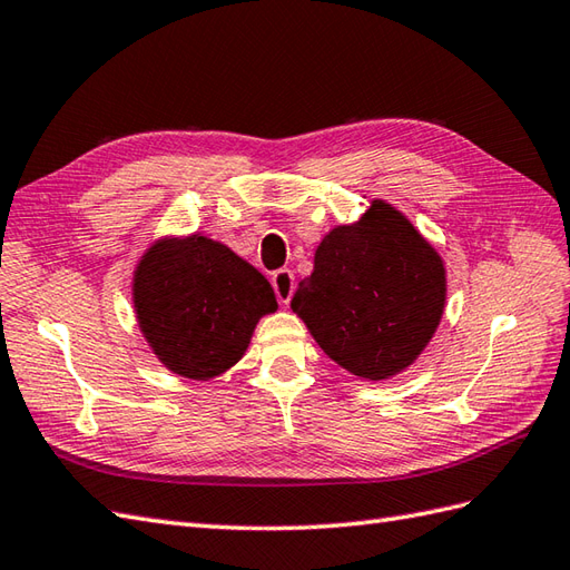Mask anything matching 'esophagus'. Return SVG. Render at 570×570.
Wrapping results in <instances>:
<instances>
[{"label": "esophagus", "instance_id": "1", "mask_svg": "<svg viewBox=\"0 0 570 570\" xmlns=\"http://www.w3.org/2000/svg\"><path fill=\"white\" fill-rule=\"evenodd\" d=\"M272 286H274V294H276V298H279V303L288 305L291 296H294V288H296L294 272H291V269H276L272 274Z\"/></svg>", "mask_w": 570, "mask_h": 570}]
</instances>
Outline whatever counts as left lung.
<instances>
[{
    "label": "left lung",
    "mask_w": 570,
    "mask_h": 570,
    "mask_svg": "<svg viewBox=\"0 0 570 570\" xmlns=\"http://www.w3.org/2000/svg\"><path fill=\"white\" fill-rule=\"evenodd\" d=\"M445 267L435 247L387 202L332 228L291 308L342 368L385 381L412 366L441 323Z\"/></svg>",
    "instance_id": "left-lung-1"
}]
</instances>
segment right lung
<instances>
[{
	"instance_id": "add662e5",
	"label": "right lung",
	"mask_w": 570,
	"mask_h": 570,
	"mask_svg": "<svg viewBox=\"0 0 570 570\" xmlns=\"http://www.w3.org/2000/svg\"><path fill=\"white\" fill-rule=\"evenodd\" d=\"M132 298L158 361L189 381L238 363L257 320L276 311L265 276L199 233L154 243L135 269Z\"/></svg>"
}]
</instances>
